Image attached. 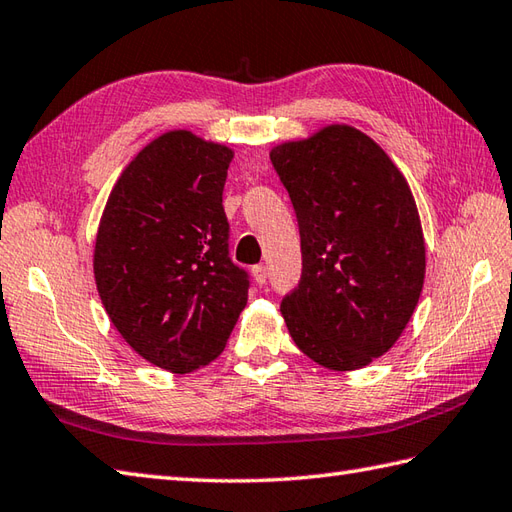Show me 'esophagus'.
<instances>
[{
	"label": "esophagus",
	"instance_id": "1",
	"mask_svg": "<svg viewBox=\"0 0 512 512\" xmlns=\"http://www.w3.org/2000/svg\"><path fill=\"white\" fill-rule=\"evenodd\" d=\"M253 279L257 281L259 286L266 284V279H268V270H266V266H262V264H259V266H253Z\"/></svg>",
	"mask_w": 512,
	"mask_h": 512
}]
</instances>
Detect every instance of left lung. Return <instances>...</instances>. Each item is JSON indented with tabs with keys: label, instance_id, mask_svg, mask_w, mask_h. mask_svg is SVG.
Returning a JSON list of instances; mask_svg holds the SVG:
<instances>
[{
	"label": "left lung",
	"instance_id": "8db88e82",
	"mask_svg": "<svg viewBox=\"0 0 512 512\" xmlns=\"http://www.w3.org/2000/svg\"><path fill=\"white\" fill-rule=\"evenodd\" d=\"M270 160L295 206L301 281L281 301L299 350L352 372L391 350L418 306L427 248L416 200L380 145L350 125L288 140Z\"/></svg>",
	"mask_w": 512,
	"mask_h": 512
}]
</instances>
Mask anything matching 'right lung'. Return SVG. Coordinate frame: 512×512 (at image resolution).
<instances>
[{
    "label": "right lung",
    "mask_w": 512,
    "mask_h": 512,
    "mask_svg": "<svg viewBox=\"0 0 512 512\" xmlns=\"http://www.w3.org/2000/svg\"><path fill=\"white\" fill-rule=\"evenodd\" d=\"M233 149L187 129L151 140L107 198L94 244L96 290L136 354L189 374L222 354L248 301L228 257L222 206Z\"/></svg>",
    "instance_id": "1"
}]
</instances>
